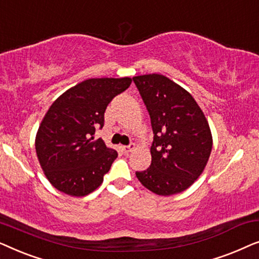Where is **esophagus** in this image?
<instances>
[{"mask_svg": "<svg viewBox=\"0 0 259 259\" xmlns=\"http://www.w3.org/2000/svg\"><path fill=\"white\" fill-rule=\"evenodd\" d=\"M134 148H136V145L134 144H131L130 146H122L121 147V150L125 152V153H130V152H132V151H134Z\"/></svg>", "mask_w": 259, "mask_h": 259, "instance_id": "obj_1", "label": "esophagus"}]
</instances>
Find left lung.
Returning <instances> with one entry per match:
<instances>
[{
	"label": "left lung",
	"instance_id": "1",
	"mask_svg": "<svg viewBox=\"0 0 259 259\" xmlns=\"http://www.w3.org/2000/svg\"><path fill=\"white\" fill-rule=\"evenodd\" d=\"M146 105L154 133L152 162L137 172L139 182L158 196L183 192L203 173L212 150V134L192 95L161 74L133 77Z\"/></svg>",
	"mask_w": 259,
	"mask_h": 259
}]
</instances>
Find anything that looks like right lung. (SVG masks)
Returning <instances> with one entry per match:
<instances>
[{
    "label": "right lung",
    "mask_w": 259,
    "mask_h": 259,
    "mask_svg": "<svg viewBox=\"0 0 259 259\" xmlns=\"http://www.w3.org/2000/svg\"><path fill=\"white\" fill-rule=\"evenodd\" d=\"M131 83V77L88 79L53 102L37 130L35 150L42 171L56 190L83 197L104 182L118 153L93 136L97 127L104 126L112 99Z\"/></svg>",
    "instance_id": "add662e5"
}]
</instances>
